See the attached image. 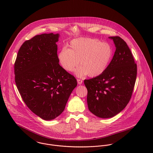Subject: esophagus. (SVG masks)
I'll use <instances>...</instances> for the list:
<instances>
[{"instance_id": "34e87169", "label": "esophagus", "mask_w": 153, "mask_h": 153, "mask_svg": "<svg viewBox=\"0 0 153 153\" xmlns=\"http://www.w3.org/2000/svg\"><path fill=\"white\" fill-rule=\"evenodd\" d=\"M77 82H78V84L79 85H81L82 84V79H77Z\"/></svg>"}]
</instances>
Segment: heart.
<instances>
[{
  "label": "heart",
  "instance_id": "1",
  "mask_svg": "<svg viewBox=\"0 0 153 153\" xmlns=\"http://www.w3.org/2000/svg\"><path fill=\"white\" fill-rule=\"evenodd\" d=\"M113 50L109 44L94 38H81L71 41L68 48H63L58 58L66 71H72L79 66L75 74L79 76L87 75L95 77L101 75L107 68L112 57Z\"/></svg>",
  "mask_w": 153,
  "mask_h": 153
}]
</instances>
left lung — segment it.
<instances>
[{"mask_svg":"<svg viewBox=\"0 0 153 153\" xmlns=\"http://www.w3.org/2000/svg\"><path fill=\"white\" fill-rule=\"evenodd\" d=\"M109 38L116 49L107 68L101 75L84 80L88 109L102 118L113 117L125 108L131 99L137 72L127 43L119 36Z\"/></svg>","mask_w":153,"mask_h":153,"instance_id":"left-lung-1","label":"left lung"}]
</instances>
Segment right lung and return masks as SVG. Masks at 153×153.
Here are the masks:
<instances>
[{"label": "right lung", "instance_id": "add662e5", "mask_svg": "<svg viewBox=\"0 0 153 153\" xmlns=\"http://www.w3.org/2000/svg\"><path fill=\"white\" fill-rule=\"evenodd\" d=\"M59 36L43 33L26 41L14 66L15 82L23 101L45 120H53L64 111L77 85L75 78L59 64L56 44Z\"/></svg>", "mask_w": 153, "mask_h": 153}]
</instances>
